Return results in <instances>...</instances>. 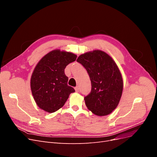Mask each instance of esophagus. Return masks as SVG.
Segmentation results:
<instances>
[{
  "label": "esophagus",
  "mask_w": 157,
  "mask_h": 157,
  "mask_svg": "<svg viewBox=\"0 0 157 157\" xmlns=\"http://www.w3.org/2000/svg\"><path fill=\"white\" fill-rule=\"evenodd\" d=\"M75 90L76 92H78V91H79V88H78V86H76V87L75 88Z\"/></svg>",
  "instance_id": "esophagus-1"
}]
</instances>
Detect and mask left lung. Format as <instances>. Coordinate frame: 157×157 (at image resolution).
Returning a JSON list of instances; mask_svg holds the SVG:
<instances>
[{"instance_id": "obj_1", "label": "left lung", "mask_w": 157, "mask_h": 157, "mask_svg": "<svg viewBox=\"0 0 157 157\" xmlns=\"http://www.w3.org/2000/svg\"><path fill=\"white\" fill-rule=\"evenodd\" d=\"M77 61L86 69L91 80V92L84 97L88 109L98 116L111 113L120 101L123 90L122 75L116 63L99 50L80 55Z\"/></svg>"}]
</instances>
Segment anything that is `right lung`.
<instances>
[{
  "instance_id": "right-lung-1",
  "label": "right lung",
  "mask_w": 157,
  "mask_h": 157,
  "mask_svg": "<svg viewBox=\"0 0 157 157\" xmlns=\"http://www.w3.org/2000/svg\"><path fill=\"white\" fill-rule=\"evenodd\" d=\"M77 56L71 52L54 50L45 55L37 63L31 78L33 98L42 110L54 113L62 107L75 90L67 85L65 69Z\"/></svg>"
}]
</instances>
